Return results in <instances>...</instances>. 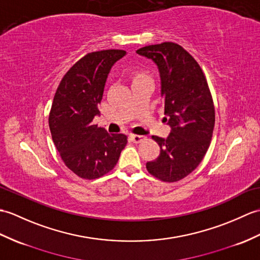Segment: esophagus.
<instances>
[{
  "mask_svg": "<svg viewBox=\"0 0 260 260\" xmlns=\"http://www.w3.org/2000/svg\"><path fill=\"white\" fill-rule=\"evenodd\" d=\"M129 138L132 142L134 143H141L143 140H144V136H141V135H135V134H131L129 135Z\"/></svg>",
  "mask_w": 260,
  "mask_h": 260,
  "instance_id": "esophagus-1",
  "label": "esophagus"
}]
</instances>
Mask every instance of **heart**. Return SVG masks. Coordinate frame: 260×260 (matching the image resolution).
Segmentation results:
<instances>
[{"label":"heart","instance_id":"obj_1","mask_svg":"<svg viewBox=\"0 0 260 260\" xmlns=\"http://www.w3.org/2000/svg\"><path fill=\"white\" fill-rule=\"evenodd\" d=\"M145 77H147V76L145 75L144 73H142V72H137V73L134 75V77H133V82L138 81V80H142V78H145Z\"/></svg>","mask_w":260,"mask_h":260}]
</instances>
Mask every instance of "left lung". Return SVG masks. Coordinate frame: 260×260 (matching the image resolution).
I'll return each mask as SVG.
<instances>
[{"label":"left lung","mask_w":260,"mask_h":260,"mask_svg":"<svg viewBox=\"0 0 260 260\" xmlns=\"http://www.w3.org/2000/svg\"><path fill=\"white\" fill-rule=\"evenodd\" d=\"M136 53L157 65L164 120L171 126L167 138L153 136L160 154L146 168L162 182H178L199 165L210 145L215 126L212 94L201 66L180 45L164 42Z\"/></svg>","instance_id":"8db88e82"}]
</instances>
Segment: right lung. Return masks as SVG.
Returning a JSON list of instances; mask_svg holds the SVG:
<instances>
[{
  "mask_svg": "<svg viewBox=\"0 0 260 260\" xmlns=\"http://www.w3.org/2000/svg\"><path fill=\"white\" fill-rule=\"evenodd\" d=\"M126 55L123 50L86 54L64 75L54 95L48 117L54 145L78 177L95 179L111 172L127 144L124 134H108L93 118L112 66Z\"/></svg>",
  "mask_w": 260,
  "mask_h": 260,
  "instance_id": "right-lung-1",
  "label": "right lung"
}]
</instances>
